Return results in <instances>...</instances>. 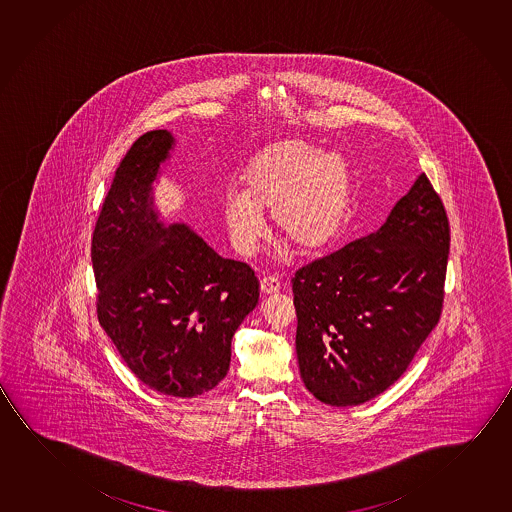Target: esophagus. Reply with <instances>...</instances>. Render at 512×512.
Masks as SVG:
<instances>
[{"mask_svg":"<svg viewBox=\"0 0 512 512\" xmlns=\"http://www.w3.org/2000/svg\"><path fill=\"white\" fill-rule=\"evenodd\" d=\"M280 280H278V276H264L262 280H260V291L264 292V294H275V292L280 291Z\"/></svg>","mask_w":512,"mask_h":512,"instance_id":"1","label":"esophagus"}]
</instances>
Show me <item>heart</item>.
Listing matches in <instances>:
<instances>
[{"label":"heart","mask_w":512,"mask_h":512,"mask_svg":"<svg viewBox=\"0 0 512 512\" xmlns=\"http://www.w3.org/2000/svg\"><path fill=\"white\" fill-rule=\"evenodd\" d=\"M244 191H228L223 216L230 239L241 253L259 246L273 209L275 227L301 252L330 243L346 214L351 173L337 152L287 138L260 150L244 170Z\"/></svg>","instance_id":"b5f03b06"}]
</instances>
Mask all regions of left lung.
Instances as JSON below:
<instances>
[{
  "label": "left lung",
  "instance_id": "obj_1",
  "mask_svg": "<svg viewBox=\"0 0 512 512\" xmlns=\"http://www.w3.org/2000/svg\"><path fill=\"white\" fill-rule=\"evenodd\" d=\"M449 250L447 211L422 173L378 232L296 271V353L310 394L358 406L401 378L440 321Z\"/></svg>",
  "mask_w": 512,
  "mask_h": 512
}]
</instances>
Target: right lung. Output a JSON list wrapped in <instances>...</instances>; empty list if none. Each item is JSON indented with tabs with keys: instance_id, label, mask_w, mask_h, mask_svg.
<instances>
[{
	"instance_id": "obj_1",
	"label": "right lung",
	"mask_w": 512,
	"mask_h": 512,
	"mask_svg": "<svg viewBox=\"0 0 512 512\" xmlns=\"http://www.w3.org/2000/svg\"><path fill=\"white\" fill-rule=\"evenodd\" d=\"M172 134H142L120 161L92 234L97 319L142 383L202 395L227 376L230 344L259 303V280L186 225L158 220L150 184Z\"/></svg>"
}]
</instances>
